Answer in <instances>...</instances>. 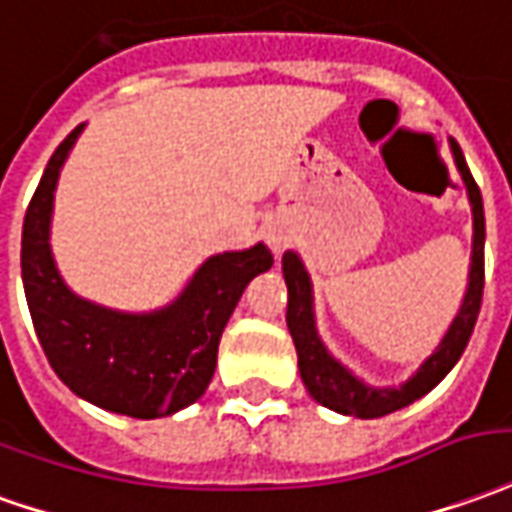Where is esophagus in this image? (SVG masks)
<instances>
[{
  "label": "esophagus",
  "instance_id": "obj_1",
  "mask_svg": "<svg viewBox=\"0 0 512 512\" xmlns=\"http://www.w3.org/2000/svg\"><path fill=\"white\" fill-rule=\"evenodd\" d=\"M266 244L274 249V252H282V246H285V235H280V232H268L266 235Z\"/></svg>",
  "mask_w": 512,
  "mask_h": 512
}]
</instances>
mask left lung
Returning <instances> with one entry per match:
<instances>
[{"label": "left lung", "instance_id": "1", "mask_svg": "<svg viewBox=\"0 0 512 512\" xmlns=\"http://www.w3.org/2000/svg\"><path fill=\"white\" fill-rule=\"evenodd\" d=\"M452 155H455L457 171L466 182L468 202L474 213V244H471V271H468V288L463 296V305L457 310L455 321L449 324V330L441 338L416 374L396 388H374L357 380L349 368L338 363L327 352V346L321 343L316 332V313H313V282L307 277L305 263L299 260L296 252L282 255V274L288 285V330H291L293 346L299 355V374L305 382L307 393L316 399L318 405L330 407L335 413L355 418H380L388 416L393 410L413 405L424 393H430L438 382L455 368V363L463 355L468 338L474 332L477 316L482 305V285H485V210H482V194L477 182L471 177L466 166V157L460 152L457 141L449 138Z\"/></svg>", "mask_w": 512, "mask_h": 512}]
</instances>
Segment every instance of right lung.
<instances>
[{
  "label": "right lung",
  "instance_id": "1",
  "mask_svg": "<svg viewBox=\"0 0 512 512\" xmlns=\"http://www.w3.org/2000/svg\"><path fill=\"white\" fill-rule=\"evenodd\" d=\"M80 132L82 124L49 157L24 216L21 280L32 324L49 366L80 399L121 416H171L207 391L221 332L246 285L274 266V257L263 244L207 257L180 296L152 313L80 299L49 246L57 177Z\"/></svg>",
  "mask_w": 512,
  "mask_h": 512
}]
</instances>
